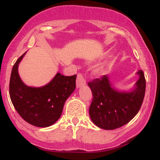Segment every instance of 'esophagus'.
<instances>
[{"instance_id":"34e87169","label":"esophagus","mask_w":160,"mask_h":160,"mask_svg":"<svg viewBox=\"0 0 160 160\" xmlns=\"http://www.w3.org/2000/svg\"><path fill=\"white\" fill-rule=\"evenodd\" d=\"M86 84V81L84 79V76L82 73H78L76 78V87H80Z\"/></svg>"}]
</instances>
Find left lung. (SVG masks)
Wrapping results in <instances>:
<instances>
[{
    "instance_id": "1",
    "label": "left lung",
    "mask_w": 160,
    "mask_h": 160,
    "mask_svg": "<svg viewBox=\"0 0 160 160\" xmlns=\"http://www.w3.org/2000/svg\"><path fill=\"white\" fill-rule=\"evenodd\" d=\"M137 74L139 79L130 92L117 90L106 75L88 83L93 95L89 116L96 126L104 130H114L128 124L137 114L146 91L143 72L139 70Z\"/></svg>"
}]
</instances>
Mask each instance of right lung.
Segmentation results:
<instances>
[{"label":"right lung","mask_w":160,"mask_h":160,"mask_svg":"<svg viewBox=\"0 0 160 160\" xmlns=\"http://www.w3.org/2000/svg\"><path fill=\"white\" fill-rule=\"evenodd\" d=\"M25 53L13 66L9 83L11 100L25 121L38 128H47L60 119L65 102L76 89V75L65 76L58 73L45 86L28 87L18 73L19 64Z\"/></svg>","instance_id":"1"}]
</instances>
